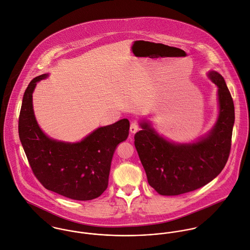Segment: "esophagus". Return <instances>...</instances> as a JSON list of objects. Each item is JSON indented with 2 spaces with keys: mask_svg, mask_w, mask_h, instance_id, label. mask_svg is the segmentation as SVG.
Returning <instances> with one entry per match:
<instances>
[{
  "mask_svg": "<svg viewBox=\"0 0 250 250\" xmlns=\"http://www.w3.org/2000/svg\"><path fill=\"white\" fill-rule=\"evenodd\" d=\"M139 130H140L139 123H138L137 121L132 122V124H131V126H130V132H131L132 134H136Z\"/></svg>",
  "mask_w": 250,
  "mask_h": 250,
  "instance_id": "34e87169",
  "label": "esophagus"
}]
</instances>
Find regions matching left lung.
I'll return each mask as SVG.
<instances>
[{
    "label": "left lung",
    "mask_w": 250,
    "mask_h": 250,
    "mask_svg": "<svg viewBox=\"0 0 250 250\" xmlns=\"http://www.w3.org/2000/svg\"><path fill=\"white\" fill-rule=\"evenodd\" d=\"M208 76L218 87L219 113L207 136L196 143H170L145 121L135 135V146L147 181L162 195L195 190L215 178L227 163L235 121L234 103L223 77L215 71Z\"/></svg>",
    "instance_id": "left-lung-1"
}]
</instances>
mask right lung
<instances>
[{"label":"right lung","instance_id":"obj_1","mask_svg":"<svg viewBox=\"0 0 250 250\" xmlns=\"http://www.w3.org/2000/svg\"><path fill=\"white\" fill-rule=\"evenodd\" d=\"M43 74L29 83L19 115V138L29 164L41 185L74 200L99 197L107 188L111 159L116 146L126 141L130 122L121 119L100 127L80 143L58 142L47 137L36 122L33 92Z\"/></svg>","mask_w":250,"mask_h":250}]
</instances>
